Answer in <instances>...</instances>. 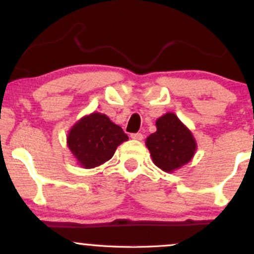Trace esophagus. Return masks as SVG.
<instances>
[{
    "label": "esophagus",
    "instance_id": "obj_1",
    "mask_svg": "<svg viewBox=\"0 0 254 254\" xmlns=\"http://www.w3.org/2000/svg\"><path fill=\"white\" fill-rule=\"evenodd\" d=\"M131 138L135 139V141H142L143 139V135L141 132H137V133H131Z\"/></svg>",
    "mask_w": 254,
    "mask_h": 254
}]
</instances>
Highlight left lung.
Masks as SVG:
<instances>
[{"instance_id": "8db88e82", "label": "left lung", "mask_w": 254, "mask_h": 254, "mask_svg": "<svg viewBox=\"0 0 254 254\" xmlns=\"http://www.w3.org/2000/svg\"><path fill=\"white\" fill-rule=\"evenodd\" d=\"M156 131L145 139L153 162L167 173L191 161L197 149L193 135L174 113H165L156 119Z\"/></svg>"}]
</instances>
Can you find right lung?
Segmentation results:
<instances>
[{
	"mask_svg": "<svg viewBox=\"0 0 254 254\" xmlns=\"http://www.w3.org/2000/svg\"><path fill=\"white\" fill-rule=\"evenodd\" d=\"M129 137L104 113L93 112L77 121L69 130L66 145L81 167L95 168L113 156L119 144Z\"/></svg>",
	"mask_w": 254,
	"mask_h": 254,
	"instance_id": "obj_1",
	"label": "right lung"
}]
</instances>
